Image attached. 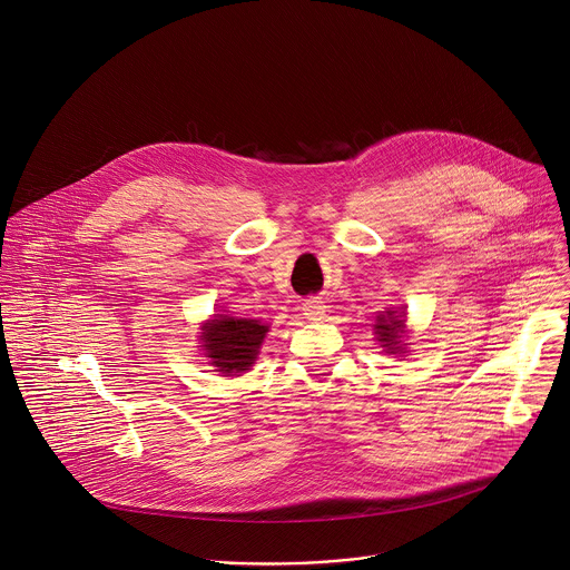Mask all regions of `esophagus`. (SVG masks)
<instances>
[{"label":"esophagus","mask_w":570,"mask_h":570,"mask_svg":"<svg viewBox=\"0 0 570 570\" xmlns=\"http://www.w3.org/2000/svg\"><path fill=\"white\" fill-rule=\"evenodd\" d=\"M303 314L309 318V321H321L325 316V303L318 301V298H309L305 301L303 305Z\"/></svg>","instance_id":"esophagus-1"}]
</instances>
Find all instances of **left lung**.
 I'll return each instance as SVG.
<instances>
[{"mask_svg":"<svg viewBox=\"0 0 570 570\" xmlns=\"http://www.w3.org/2000/svg\"><path fill=\"white\" fill-rule=\"evenodd\" d=\"M400 316H402V314H400ZM400 316H397L395 312L382 314V316L377 318V325H375L377 338L382 341L384 348H389L391 353L402 351V346H397V344H400V332H402V325H404V321H402Z\"/></svg>","mask_w":570,"mask_h":570,"instance_id":"8db88e82","label":"left lung"}]
</instances>
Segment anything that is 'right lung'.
Instances as JSON below:
<instances>
[{"label": "right lung", "mask_w": 570, "mask_h": 570, "mask_svg": "<svg viewBox=\"0 0 570 570\" xmlns=\"http://www.w3.org/2000/svg\"><path fill=\"white\" fill-rule=\"evenodd\" d=\"M267 325L256 318H234L217 314L204 325V351L224 375L247 371L263 344Z\"/></svg>", "instance_id": "right-lung-1"}]
</instances>
